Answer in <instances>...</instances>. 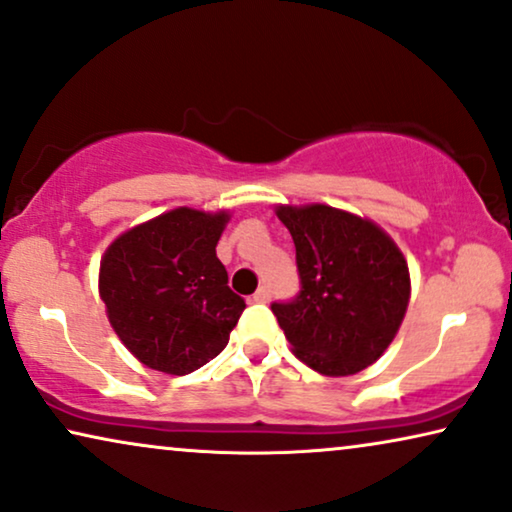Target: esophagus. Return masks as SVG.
I'll return each instance as SVG.
<instances>
[{
	"instance_id": "esophagus-1",
	"label": "esophagus",
	"mask_w": 512,
	"mask_h": 512,
	"mask_svg": "<svg viewBox=\"0 0 512 512\" xmlns=\"http://www.w3.org/2000/svg\"><path fill=\"white\" fill-rule=\"evenodd\" d=\"M254 300H256V303H268V300H270V289H268V286H261V289L254 293Z\"/></svg>"
}]
</instances>
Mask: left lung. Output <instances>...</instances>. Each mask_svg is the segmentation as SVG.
Returning <instances> with one entry per match:
<instances>
[{
	"mask_svg": "<svg viewBox=\"0 0 512 512\" xmlns=\"http://www.w3.org/2000/svg\"><path fill=\"white\" fill-rule=\"evenodd\" d=\"M296 244L300 293L272 303L293 354L328 377L354 375L396 338L410 300L396 242L361 216L328 205H279Z\"/></svg>",
	"mask_w": 512,
	"mask_h": 512,
	"instance_id": "obj_1",
	"label": "left lung"
}]
</instances>
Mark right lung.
Returning a JSON list of instances; mask_svg holds the SVG:
<instances>
[{
  "mask_svg": "<svg viewBox=\"0 0 512 512\" xmlns=\"http://www.w3.org/2000/svg\"><path fill=\"white\" fill-rule=\"evenodd\" d=\"M228 219L177 207L125 230L104 251L100 298L109 324L144 366L186 375L228 345L247 307L216 258Z\"/></svg>",
  "mask_w": 512,
  "mask_h": 512,
  "instance_id": "obj_1",
  "label": "right lung"
}]
</instances>
